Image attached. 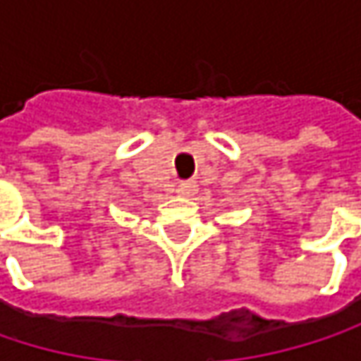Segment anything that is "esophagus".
<instances>
[{"mask_svg": "<svg viewBox=\"0 0 361 361\" xmlns=\"http://www.w3.org/2000/svg\"><path fill=\"white\" fill-rule=\"evenodd\" d=\"M194 190H196V183L194 181H180V188H178L180 194H192Z\"/></svg>", "mask_w": 361, "mask_h": 361, "instance_id": "1", "label": "esophagus"}]
</instances>
